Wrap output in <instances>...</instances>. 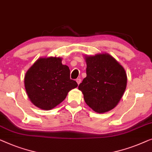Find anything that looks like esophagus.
<instances>
[{"label": "esophagus", "instance_id": "34e87169", "mask_svg": "<svg viewBox=\"0 0 152 152\" xmlns=\"http://www.w3.org/2000/svg\"><path fill=\"white\" fill-rule=\"evenodd\" d=\"M76 82H77V83H78V85H79L81 83V79L80 78H77L76 79Z\"/></svg>", "mask_w": 152, "mask_h": 152}]
</instances>
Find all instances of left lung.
Instances as JSON below:
<instances>
[{"label":"left lung","mask_w":152,"mask_h":152,"mask_svg":"<svg viewBox=\"0 0 152 152\" xmlns=\"http://www.w3.org/2000/svg\"><path fill=\"white\" fill-rule=\"evenodd\" d=\"M87 76L78 89L85 101L97 113H104L116 107L127 86V74L123 66L108 54L85 56Z\"/></svg>","instance_id":"left-lung-1"}]
</instances>
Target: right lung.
<instances>
[{"instance_id":"1","label":"right lung","mask_w":152,"mask_h":152,"mask_svg":"<svg viewBox=\"0 0 152 152\" xmlns=\"http://www.w3.org/2000/svg\"><path fill=\"white\" fill-rule=\"evenodd\" d=\"M78 84L70 78V70L59 57L40 58L27 70L25 87L31 102L44 110H52L63 101Z\"/></svg>"}]
</instances>
